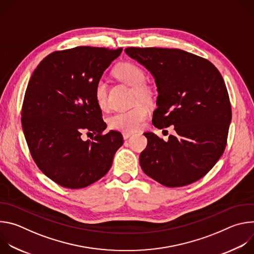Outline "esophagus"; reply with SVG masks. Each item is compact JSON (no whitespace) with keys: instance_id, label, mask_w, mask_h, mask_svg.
Returning <instances> with one entry per match:
<instances>
[{"instance_id":"34e87169","label":"esophagus","mask_w":254,"mask_h":254,"mask_svg":"<svg viewBox=\"0 0 254 254\" xmlns=\"http://www.w3.org/2000/svg\"><path fill=\"white\" fill-rule=\"evenodd\" d=\"M132 134H133L132 132H127V131L123 132V136H124V139H127V138H129V137H130Z\"/></svg>"}]
</instances>
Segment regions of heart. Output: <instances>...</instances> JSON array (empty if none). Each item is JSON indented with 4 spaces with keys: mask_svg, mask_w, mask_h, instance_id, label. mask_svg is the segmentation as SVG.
Returning <instances> with one entry per match:
<instances>
[{
    "mask_svg": "<svg viewBox=\"0 0 254 254\" xmlns=\"http://www.w3.org/2000/svg\"><path fill=\"white\" fill-rule=\"evenodd\" d=\"M116 76L133 87V99L150 101L154 96L153 89L144 83L146 73L142 68L132 62H124L119 64L115 69ZM94 98L101 110L107 107V84L101 78L98 79L94 86ZM150 115L149 108L144 104H136L127 111L117 112L107 120L111 128L122 131H134L138 129L143 122Z\"/></svg>",
    "mask_w": 254,
    "mask_h": 254,
    "instance_id": "heart-1",
    "label": "heart"
}]
</instances>
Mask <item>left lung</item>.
Here are the masks:
<instances>
[{"label": "left lung", "instance_id": "obj_1", "mask_svg": "<svg viewBox=\"0 0 254 254\" xmlns=\"http://www.w3.org/2000/svg\"><path fill=\"white\" fill-rule=\"evenodd\" d=\"M126 53L146 67L158 90L153 125L174 126L168 141L144 132L143 173L167 187H182L204 177L222 156L231 104L219 70L209 60L180 49L128 47Z\"/></svg>", "mask_w": 254, "mask_h": 254}]
</instances>
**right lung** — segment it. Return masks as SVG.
Listing matches in <instances>:
<instances>
[{
	"instance_id": "right-lung-1",
	"label": "right lung",
	"mask_w": 254,
	"mask_h": 254,
	"mask_svg": "<svg viewBox=\"0 0 254 254\" xmlns=\"http://www.w3.org/2000/svg\"><path fill=\"white\" fill-rule=\"evenodd\" d=\"M122 51L89 46L55 51L29 80L21 113L28 148L38 168L64 188L96 182L123 146L121 132L103 133L106 124L94 98L96 81ZM83 131L96 135L83 141Z\"/></svg>"
}]
</instances>
